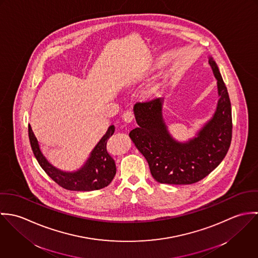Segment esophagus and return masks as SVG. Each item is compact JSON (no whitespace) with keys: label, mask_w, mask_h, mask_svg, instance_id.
Returning a JSON list of instances; mask_svg holds the SVG:
<instances>
[{"label":"esophagus","mask_w":258,"mask_h":258,"mask_svg":"<svg viewBox=\"0 0 258 258\" xmlns=\"http://www.w3.org/2000/svg\"><path fill=\"white\" fill-rule=\"evenodd\" d=\"M134 119V114L131 110L125 111L122 115V120L125 122V123H130L132 122V120Z\"/></svg>","instance_id":"esophagus-1"}]
</instances>
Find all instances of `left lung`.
Segmentation results:
<instances>
[{"label":"left lung","instance_id":"obj_1","mask_svg":"<svg viewBox=\"0 0 258 258\" xmlns=\"http://www.w3.org/2000/svg\"><path fill=\"white\" fill-rule=\"evenodd\" d=\"M209 63L218 80L219 101L213 117L196 137L179 142L171 135L163 117L164 98L134 106L139 127L129 137L147 160L153 178L161 184H189L203 180L221 164L230 146L232 120L228 92L212 56Z\"/></svg>","mask_w":258,"mask_h":258}]
</instances>
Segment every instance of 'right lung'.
<instances>
[{"label":"right lung","instance_id":"1","mask_svg":"<svg viewBox=\"0 0 258 258\" xmlns=\"http://www.w3.org/2000/svg\"><path fill=\"white\" fill-rule=\"evenodd\" d=\"M114 131V125L109 126L104 136L91 151L84 165L74 172L61 171L48 162L39 148L31 125H29V138L39 166L56 184L70 190L90 191L107 186L116 174L115 162L106 150L107 140Z\"/></svg>","mask_w":258,"mask_h":258}]
</instances>
